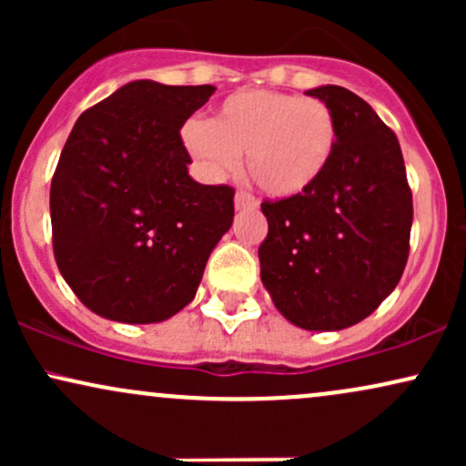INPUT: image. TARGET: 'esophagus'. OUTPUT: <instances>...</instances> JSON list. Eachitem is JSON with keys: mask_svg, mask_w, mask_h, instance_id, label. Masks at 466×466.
<instances>
[{"mask_svg": "<svg viewBox=\"0 0 466 466\" xmlns=\"http://www.w3.org/2000/svg\"><path fill=\"white\" fill-rule=\"evenodd\" d=\"M234 206L238 208H251V206H256V199H254V195H249L248 190H237V195H234Z\"/></svg>", "mask_w": 466, "mask_h": 466, "instance_id": "1", "label": "esophagus"}]
</instances>
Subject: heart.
I'll use <instances>...</instances> for the list:
<instances>
[{"label": "heart", "instance_id": "heart-1", "mask_svg": "<svg viewBox=\"0 0 466 466\" xmlns=\"http://www.w3.org/2000/svg\"><path fill=\"white\" fill-rule=\"evenodd\" d=\"M186 151L212 177H221L245 153L249 177L278 199L298 197L318 184L337 147V120L318 98L271 89L228 96L210 120L181 129Z\"/></svg>", "mask_w": 466, "mask_h": 466}]
</instances>
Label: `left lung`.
<instances>
[{
    "label": "left lung",
    "instance_id": "left-lung-1",
    "mask_svg": "<svg viewBox=\"0 0 466 466\" xmlns=\"http://www.w3.org/2000/svg\"><path fill=\"white\" fill-rule=\"evenodd\" d=\"M330 106L337 147L313 188L263 201L260 280L291 324L341 330L361 322L403 276L410 256L411 190L394 131L357 94L309 89Z\"/></svg>",
    "mask_w": 466,
    "mask_h": 466
}]
</instances>
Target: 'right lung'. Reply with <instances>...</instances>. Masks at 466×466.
I'll list each match as a JSON object with an SVG mask.
<instances>
[{
	"label": "right lung",
	"mask_w": 466,
	"mask_h": 466,
	"mask_svg": "<svg viewBox=\"0 0 466 466\" xmlns=\"http://www.w3.org/2000/svg\"><path fill=\"white\" fill-rule=\"evenodd\" d=\"M212 85L133 80L83 111L50 186L58 271L89 311L164 322L232 226L234 188L197 184L179 129Z\"/></svg>",
	"instance_id": "add662e5"
}]
</instances>
